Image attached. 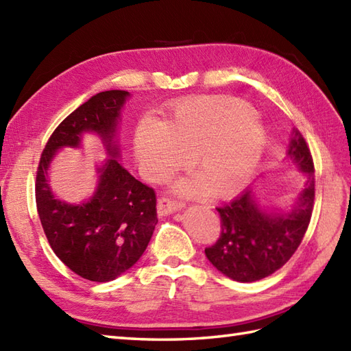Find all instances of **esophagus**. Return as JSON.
<instances>
[{"instance_id": "1", "label": "esophagus", "mask_w": 351, "mask_h": 351, "mask_svg": "<svg viewBox=\"0 0 351 351\" xmlns=\"http://www.w3.org/2000/svg\"><path fill=\"white\" fill-rule=\"evenodd\" d=\"M182 206H184L182 202H178V200H175V199L162 196V197L158 199V204H156V210H158L160 215H167V214H171V213H175L178 210H181Z\"/></svg>"}]
</instances>
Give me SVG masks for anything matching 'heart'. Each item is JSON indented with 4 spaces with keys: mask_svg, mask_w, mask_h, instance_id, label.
<instances>
[{
    "mask_svg": "<svg viewBox=\"0 0 351 351\" xmlns=\"http://www.w3.org/2000/svg\"><path fill=\"white\" fill-rule=\"evenodd\" d=\"M247 102L230 96H196L182 101L161 126L141 125L136 155L151 181L160 182L191 160L197 180L178 190L215 199L237 195L255 170L265 134Z\"/></svg>",
    "mask_w": 351,
    "mask_h": 351,
    "instance_id": "heart-1",
    "label": "heart"
}]
</instances>
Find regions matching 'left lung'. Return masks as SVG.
<instances>
[{
  "mask_svg": "<svg viewBox=\"0 0 351 351\" xmlns=\"http://www.w3.org/2000/svg\"><path fill=\"white\" fill-rule=\"evenodd\" d=\"M288 156L308 175L299 202L289 213L265 211L243 191L232 202L219 206L220 237L205 249L210 263L237 282H255L285 265L306 234L315 199L314 160L299 131L291 138Z\"/></svg>",
  "mask_w": 351,
  "mask_h": 351,
  "instance_id": "1",
  "label": "left lung"
}]
</instances>
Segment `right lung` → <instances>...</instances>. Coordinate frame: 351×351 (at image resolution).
Here are the masks:
<instances>
[{
    "instance_id": "obj_1",
    "label": "right lung",
    "mask_w": 351,
    "mask_h": 351,
    "mask_svg": "<svg viewBox=\"0 0 351 351\" xmlns=\"http://www.w3.org/2000/svg\"><path fill=\"white\" fill-rule=\"evenodd\" d=\"M130 93L107 90L92 96L51 134L36 175V205L51 249L71 270L92 282H110L137 263L156 221L152 187L137 181L114 156L113 145L121 108ZM96 132L112 156L100 169V184L87 203L71 206L53 197L46 170L57 148L76 147L80 134Z\"/></svg>"
}]
</instances>
